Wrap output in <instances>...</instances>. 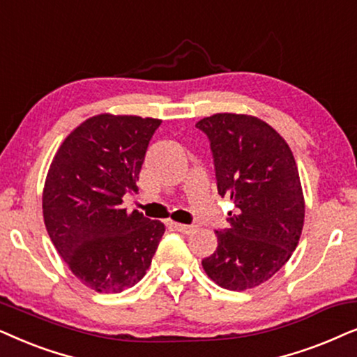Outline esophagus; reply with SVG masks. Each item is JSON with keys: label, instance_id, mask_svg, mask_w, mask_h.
<instances>
[{"label": "esophagus", "instance_id": "obj_1", "mask_svg": "<svg viewBox=\"0 0 357 357\" xmlns=\"http://www.w3.org/2000/svg\"><path fill=\"white\" fill-rule=\"evenodd\" d=\"M171 227H173L174 230L181 231V234H184V235H191V234H194V231H196V227H194V225H184V223L173 222V223H171Z\"/></svg>", "mask_w": 357, "mask_h": 357}]
</instances>
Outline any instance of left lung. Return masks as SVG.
<instances>
[{"mask_svg":"<svg viewBox=\"0 0 357 357\" xmlns=\"http://www.w3.org/2000/svg\"><path fill=\"white\" fill-rule=\"evenodd\" d=\"M211 140L220 196L234 201L228 228L217 230V250L202 259L213 282L246 291L287 263L301 240L305 201L287 142L269 123L222 112L196 123Z\"/></svg>","mask_w":357,"mask_h":357,"instance_id":"obj_1","label":"left lung"}]
</instances>
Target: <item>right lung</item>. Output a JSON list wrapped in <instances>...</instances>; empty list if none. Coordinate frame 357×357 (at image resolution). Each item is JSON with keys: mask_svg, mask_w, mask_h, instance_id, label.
Segmentation results:
<instances>
[{"mask_svg": "<svg viewBox=\"0 0 357 357\" xmlns=\"http://www.w3.org/2000/svg\"><path fill=\"white\" fill-rule=\"evenodd\" d=\"M160 119L98 114L79 123L52 160L42 194L45 228L71 273L96 292L144 278L165 225L122 207L137 191Z\"/></svg>", "mask_w": 357, "mask_h": 357, "instance_id": "right-lung-1", "label": "right lung"}]
</instances>
